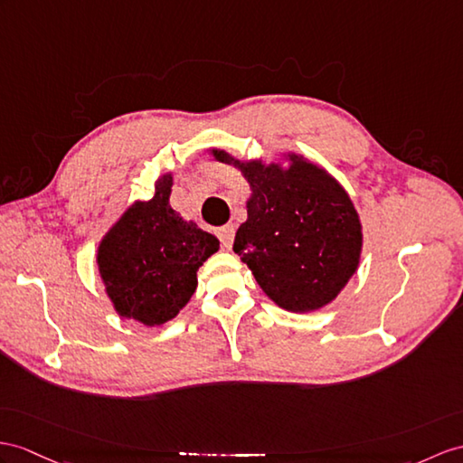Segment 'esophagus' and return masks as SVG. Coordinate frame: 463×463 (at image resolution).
<instances>
[{
    "label": "esophagus",
    "instance_id": "34e87169",
    "mask_svg": "<svg viewBox=\"0 0 463 463\" xmlns=\"http://www.w3.org/2000/svg\"><path fill=\"white\" fill-rule=\"evenodd\" d=\"M218 238L222 241V245L225 247V250H230V247L233 245V238H235V228L232 223L223 225V228L218 230Z\"/></svg>",
    "mask_w": 463,
    "mask_h": 463
}]
</instances>
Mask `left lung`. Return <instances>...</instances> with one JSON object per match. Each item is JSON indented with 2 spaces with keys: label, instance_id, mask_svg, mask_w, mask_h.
<instances>
[{
  "label": "left lung",
  "instance_id": "left-lung-1",
  "mask_svg": "<svg viewBox=\"0 0 463 463\" xmlns=\"http://www.w3.org/2000/svg\"><path fill=\"white\" fill-rule=\"evenodd\" d=\"M210 155L238 168L250 184L233 251L261 290L288 312L328 307L355 275L364 251V225L340 180L295 151L270 163L241 161L218 146Z\"/></svg>",
  "mask_w": 463,
  "mask_h": 463
}]
</instances>
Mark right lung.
<instances>
[{"label": "right lung", "mask_w": 463, "mask_h": 463, "mask_svg": "<svg viewBox=\"0 0 463 463\" xmlns=\"http://www.w3.org/2000/svg\"><path fill=\"white\" fill-rule=\"evenodd\" d=\"M173 173L155 180L151 200H135L98 243L96 267L119 318L146 328L178 317L198 287V269L220 250L216 235L171 208Z\"/></svg>", "instance_id": "1"}]
</instances>
